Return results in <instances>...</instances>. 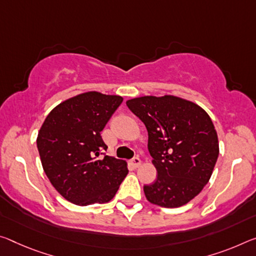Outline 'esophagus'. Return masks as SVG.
I'll use <instances>...</instances> for the list:
<instances>
[{
  "mask_svg": "<svg viewBox=\"0 0 256 256\" xmlns=\"http://www.w3.org/2000/svg\"><path fill=\"white\" fill-rule=\"evenodd\" d=\"M131 164L133 165V168H139V166L141 165V160L139 157H134V158H132L131 160Z\"/></svg>",
  "mask_w": 256,
  "mask_h": 256,
  "instance_id": "obj_1",
  "label": "esophagus"
}]
</instances>
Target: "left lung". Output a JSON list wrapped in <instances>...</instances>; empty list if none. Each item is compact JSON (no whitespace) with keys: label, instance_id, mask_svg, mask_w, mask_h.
Wrapping results in <instances>:
<instances>
[{"label":"left lung","instance_id":"obj_1","mask_svg":"<svg viewBox=\"0 0 256 256\" xmlns=\"http://www.w3.org/2000/svg\"><path fill=\"white\" fill-rule=\"evenodd\" d=\"M126 104L146 125L158 174L154 184L144 186L146 198L166 208L186 205L210 181L218 160V133L208 114L170 94L139 96Z\"/></svg>","mask_w":256,"mask_h":256}]
</instances>
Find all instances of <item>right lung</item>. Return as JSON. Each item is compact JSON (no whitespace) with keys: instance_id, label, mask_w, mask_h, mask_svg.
Returning a JSON list of instances; mask_svg holds the SVG:
<instances>
[{"instance_id":"add662e5","label":"right lung","mask_w":256,"mask_h":256,"mask_svg":"<svg viewBox=\"0 0 256 256\" xmlns=\"http://www.w3.org/2000/svg\"><path fill=\"white\" fill-rule=\"evenodd\" d=\"M123 101L120 96L80 93L48 112L36 144L43 170L56 192L75 205L110 202L128 173V163L100 158L101 131Z\"/></svg>"}]
</instances>
